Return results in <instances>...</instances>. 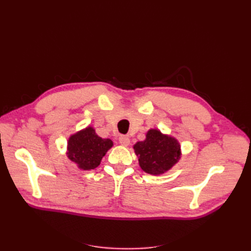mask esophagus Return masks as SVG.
Segmentation results:
<instances>
[{"instance_id": "obj_1", "label": "esophagus", "mask_w": 251, "mask_h": 251, "mask_svg": "<svg viewBox=\"0 0 251 251\" xmlns=\"http://www.w3.org/2000/svg\"><path fill=\"white\" fill-rule=\"evenodd\" d=\"M119 143L121 144V146L127 147L128 143H130V138H128L126 135H121V136H119Z\"/></svg>"}]
</instances>
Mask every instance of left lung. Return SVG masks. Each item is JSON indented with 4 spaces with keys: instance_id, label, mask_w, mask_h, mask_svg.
Masks as SVG:
<instances>
[{
    "instance_id": "1",
    "label": "left lung",
    "mask_w": 251,
    "mask_h": 251,
    "mask_svg": "<svg viewBox=\"0 0 251 251\" xmlns=\"http://www.w3.org/2000/svg\"><path fill=\"white\" fill-rule=\"evenodd\" d=\"M140 168L151 175H160L172 169L180 159V144L174 137L151 128L144 141L134 146Z\"/></svg>"
}]
</instances>
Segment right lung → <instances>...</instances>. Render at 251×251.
Masks as SVG:
<instances>
[{
  "label": "right lung",
  "instance_id": "1",
  "mask_svg": "<svg viewBox=\"0 0 251 251\" xmlns=\"http://www.w3.org/2000/svg\"><path fill=\"white\" fill-rule=\"evenodd\" d=\"M113 147L111 139L100 137L93 127L88 126L72 135L68 140V157L81 170H94Z\"/></svg>",
  "mask_w": 251,
  "mask_h": 251
}]
</instances>
